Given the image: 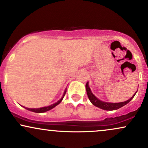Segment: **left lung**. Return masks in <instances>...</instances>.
Instances as JSON below:
<instances>
[{"mask_svg":"<svg viewBox=\"0 0 148 148\" xmlns=\"http://www.w3.org/2000/svg\"><path fill=\"white\" fill-rule=\"evenodd\" d=\"M86 92H87V95L88 98H89L90 101H91V103H92L94 106H95L98 108H101L103 110H106V111H113V110H117L118 108H121L126 105L127 103H128L130 101L134 98V97L135 96V94L132 97L130 98V99H128L127 101H123V102H119V103H109V102H105V101H101L99 99L96 97L94 95L92 94V92H91L90 88L89 86H88V82L86 84Z\"/></svg>","mask_w":148,"mask_h":148,"instance_id":"left-lung-1","label":"left lung"}]
</instances>
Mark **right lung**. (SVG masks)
Here are the masks:
<instances>
[{
	"label": "right lung",
	"instance_id": "add662e5",
	"mask_svg": "<svg viewBox=\"0 0 148 148\" xmlns=\"http://www.w3.org/2000/svg\"><path fill=\"white\" fill-rule=\"evenodd\" d=\"M66 92H67V88L64 90V94H63V95H62V98H61V99L59 100L58 101H57L56 103H53V104H52V105H50V106H46V107H42V108H26V109L28 110V111L35 112V113H44V112L48 111H49V110L53 108L55 106H56L58 104H59V103H60L61 101H62V99H63L64 96L65 95Z\"/></svg>",
	"mask_w": 148,
	"mask_h": 148
}]
</instances>
